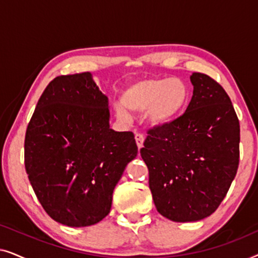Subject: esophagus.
Masks as SVG:
<instances>
[{"instance_id": "1", "label": "esophagus", "mask_w": 258, "mask_h": 258, "mask_svg": "<svg viewBox=\"0 0 258 258\" xmlns=\"http://www.w3.org/2000/svg\"><path fill=\"white\" fill-rule=\"evenodd\" d=\"M135 140H136V144L139 147V149L143 147V142H144V136L142 134H136L135 135Z\"/></svg>"}]
</instances>
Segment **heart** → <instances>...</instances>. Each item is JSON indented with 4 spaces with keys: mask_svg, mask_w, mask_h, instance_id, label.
Segmentation results:
<instances>
[{
    "mask_svg": "<svg viewBox=\"0 0 258 258\" xmlns=\"http://www.w3.org/2000/svg\"><path fill=\"white\" fill-rule=\"evenodd\" d=\"M189 88L178 77L147 79L130 84L121 101L114 103L116 117L123 123L132 122L130 111L142 114L151 125L161 126L171 122L188 103Z\"/></svg>",
    "mask_w": 258,
    "mask_h": 258,
    "instance_id": "obj_1",
    "label": "heart"
}]
</instances>
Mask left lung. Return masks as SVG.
<instances>
[{
  "label": "left lung",
  "mask_w": 258,
  "mask_h": 258,
  "mask_svg": "<svg viewBox=\"0 0 258 258\" xmlns=\"http://www.w3.org/2000/svg\"><path fill=\"white\" fill-rule=\"evenodd\" d=\"M190 82L192 97L184 114L149 130L140 150L156 209L174 222L210 216L239 161V122L228 94L206 74L192 73Z\"/></svg>",
  "instance_id": "1"
}]
</instances>
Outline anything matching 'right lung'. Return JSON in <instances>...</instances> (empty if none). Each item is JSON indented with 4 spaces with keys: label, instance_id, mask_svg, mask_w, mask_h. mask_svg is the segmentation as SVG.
<instances>
[{
    "label": "right lung",
    "instance_id": "obj_1",
    "mask_svg": "<svg viewBox=\"0 0 258 258\" xmlns=\"http://www.w3.org/2000/svg\"><path fill=\"white\" fill-rule=\"evenodd\" d=\"M109 100L91 73L58 76L37 102L24 140V165L38 201L68 227L96 224L137 156L132 132L109 124Z\"/></svg>",
    "mask_w": 258,
    "mask_h": 258
}]
</instances>
